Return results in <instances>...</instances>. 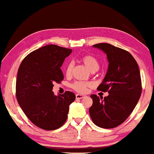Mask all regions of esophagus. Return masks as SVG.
I'll return each mask as SVG.
<instances>
[{"label": "esophagus", "instance_id": "obj_1", "mask_svg": "<svg viewBox=\"0 0 154 154\" xmlns=\"http://www.w3.org/2000/svg\"><path fill=\"white\" fill-rule=\"evenodd\" d=\"M86 96H83V95H81V94H76V96H75V98H76V99H82V98H85Z\"/></svg>", "mask_w": 154, "mask_h": 154}]
</instances>
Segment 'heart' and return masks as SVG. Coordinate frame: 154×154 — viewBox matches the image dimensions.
Segmentation results:
<instances>
[{
  "label": "heart",
  "instance_id": "obj_1",
  "mask_svg": "<svg viewBox=\"0 0 154 154\" xmlns=\"http://www.w3.org/2000/svg\"><path fill=\"white\" fill-rule=\"evenodd\" d=\"M81 60L83 63V64L91 72L96 71L99 68V63H98V60L91 55H85L81 57ZM73 68V63H68L66 68V75L67 76H70L71 75ZM92 86L93 84L91 83L85 82V81H75L71 84V88L75 91L80 93V94H85L87 92L88 89Z\"/></svg>",
  "mask_w": 154,
  "mask_h": 154
}]
</instances>
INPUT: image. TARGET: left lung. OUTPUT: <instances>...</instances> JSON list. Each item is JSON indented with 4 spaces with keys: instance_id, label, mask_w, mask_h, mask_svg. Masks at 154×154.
Returning a JSON list of instances; mask_svg holds the SVG:
<instances>
[{
    "instance_id": "obj_1",
    "label": "left lung",
    "mask_w": 154,
    "mask_h": 154,
    "mask_svg": "<svg viewBox=\"0 0 154 154\" xmlns=\"http://www.w3.org/2000/svg\"><path fill=\"white\" fill-rule=\"evenodd\" d=\"M105 52L109 68L98 91L109 92V96L93 94V104L89 113L94 124L100 128H113L128 119L142 91L141 79L137 62L126 50L109 43L94 45Z\"/></svg>"
}]
</instances>
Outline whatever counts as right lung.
I'll return each mask as SVG.
<instances>
[{
	"instance_id": "1",
	"label": "right lung",
	"mask_w": 154,
	"mask_h": 154,
	"mask_svg": "<svg viewBox=\"0 0 154 154\" xmlns=\"http://www.w3.org/2000/svg\"><path fill=\"white\" fill-rule=\"evenodd\" d=\"M72 50L47 45L30 53L19 66L16 95L18 103L34 125L56 130L67 120L70 104L75 96L71 91L55 96L54 83L63 80L61 67Z\"/></svg>"
}]
</instances>
